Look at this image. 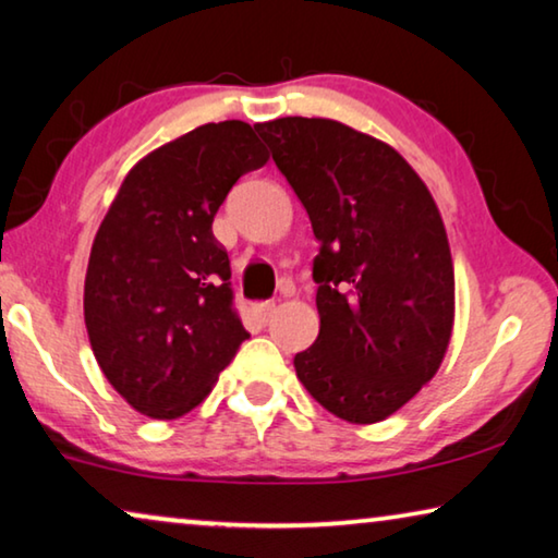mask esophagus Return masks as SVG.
I'll return each mask as SVG.
<instances>
[{"label":"esophagus","instance_id":"esophagus-1","mask_svg":"<svg viewBox=\"0 0 558 558\" xmlns=\"http://www.w3.org/2000/svg\"><path fill=\"white\" fill-rule=\"evenodd\" d=\"M272 311H276V303H272V301H263V303H255V305H253L255 318H260L263 323H268V320H270Z\"/></svg>","mask_w":558,"mask_h":558}]
</instances>
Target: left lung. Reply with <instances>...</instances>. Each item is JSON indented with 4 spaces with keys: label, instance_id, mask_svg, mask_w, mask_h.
Masks as SVG:
<instances>
[{
    "label": "left lung",
    "instance_id": "8db88e82",
    "mask_svg": "<svg viewBox=\"0 0 558 558\" xmlns=\"http://www.w3.org/2000/svg\"><path fill=\"white\" fill-rule=\"evenodd\" d=\"M295 190L320 253V332L295 373L323 409L378 423L436 376L448 351L456 282L434 195L393 147L343 122H257Z\"/></svg>",
    "mask_w": 558,
    "mask_h": 558
}]
</instances>
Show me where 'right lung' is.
<instances>
[{
	"instance_id": "add662e5",
	"label": "right lung",
	"mask_w": 558,
	"mask_h": 558,
	"mask_svg": "<svg viewBox=\"0 0 558 558\" xmlns=\"http://www.w3.org/2000/svg\"><path fill=\"white\" fill-rule=\"evenodd\" d=\"M268 153L247 122L199 124L145 155L99 226L85 278V326L99 368L157 421L193 411L247 330L232 307L215 213Z\"/></svg>"
}]
</instances>
